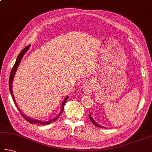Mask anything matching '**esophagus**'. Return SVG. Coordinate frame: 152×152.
I'll use <instances>...</instances> for the list:
<instances>
[{"mask_svg":"<svg viewBox=\"0 0 152 152\" xmlns=\"http://www.w3.org/2000/svg\"><path fill=\"white\" fill-rule=\"evenodd\" d=\"M92 87L93 86L90 82H86L83 85V91L86 94H91L92 92Z\"/></svg>","mask_w":152,"mask_h":152,"instance_id":"1","label":"esophagus"}]
</instances>
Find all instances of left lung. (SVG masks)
Instances as JSON below:
<instances>
[{
    "label": "left lung",
    "mask_w": 152,
    "mask_h": 152,
    "mask_svg": "<svg viewBox=\"0 0 152 152\" xmlns=\"http://www.w3.org/2000/svg\"><path fill=\"white\" fill-rule=\"evenodd\" d=\"M89 118H90V119L91 120V121L92 122V123H93V124H94L95 126H97V127H99V128H105V127H104V126H102V125H99V124L97 123L94 120V118H93V117H91V114L89 115Z\"/></svg>",
    "instance_id": "left-lung-1"
}]
</instances>
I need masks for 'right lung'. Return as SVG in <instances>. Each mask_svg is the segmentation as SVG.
<instances>
[{"label":"right lung","mask_w":152,"mask_h":152,"mask_svg":"<svg viewBox=\"0 0 152 152\" xmlns=\"http://www.w3.org/2000/svg\"><path fill=\"white\" fill-rule=\"evenodd\" d=\"M29 47H30V45H29L28 46H27L26 47H25V48L23 49L22 50V51H21V52L20 53V54L18 55V57H17V58H16V62H15V64H14V66H13V68H12V69L11 72H10V78H9V89H10V94H11V96H12V99H13V101H14V104H15V105H16V107L18 108V109L19 110V111H20V113H21V115H22V117H23V118H24L27 121L29 122V123H31V124H45H45H50V123H53V122H55L56 119H57V118H58L59 117H60L61 115L62 114V111H63V110H64V104H65V103H66V102L67 99H68V98L69 97L67 96V97L64 99L63 102H62V105H61V110L60 113H58V116H56V117H55V118H53V119H50V120H49V121H39V120L33 119V118H29V117H26V115H23V114L22 113V112L20 110V109L18 108V107L17 104H16V101H15V99H14V97L13 91H12V82H13V79H14V75H15V73H16V72L17 68H18V66H19V64H20V62H21V60H22V57L23 56V55H24L25 53L27 52V50H28L29 49Z\"/></svg>","instance_id":"1"}]
</instances>
